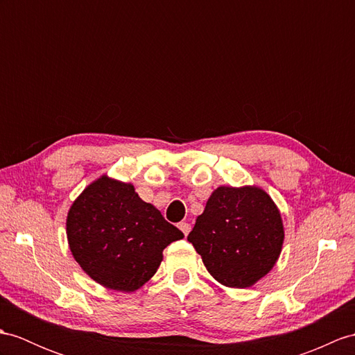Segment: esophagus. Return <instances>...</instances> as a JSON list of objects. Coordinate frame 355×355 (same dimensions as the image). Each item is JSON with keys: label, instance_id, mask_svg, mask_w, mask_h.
<instances>
[{"label": "esophagus", "instance_id": "34e87169", "mask_svg": "<svg viewBox=\"0 0 355 355\" xmlns=\"http://www.w3.org/2000/svg\"><path fill=\"white\" fill-rule=\"evenodd\" d=\"M179 229L182 230V233L187 236L188 233H189V230H191V224L187 223V221H182V223H179Z\"/></svg>", "mask_w": 355, "mask_h": 355}]
</instances>
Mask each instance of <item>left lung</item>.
<instances>
[{"instance_id":"obj_1","label":"left lung","mask_w":355,"mask_h":355,"mask_svg":"<svg viewBox=\"0 0 355 355\" xmlns=\"http://www.w3.org/2000/svg\"><path fill=\"white\" fill-rule=\"evenodd\" d=\"M188 241L207 272L227 288H250L277 263L284 226L271 196L257 185L214 189Z\"/></svg>"}]
</instances>
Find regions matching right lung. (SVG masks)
<instances>
[{
    "instance_id": "1",
    "label": "right lung",
    "mask_w": 355,
    "mask_h": 355,
    "mask_svg": "<svg viewBox=\"0 0 355 355\" xmlns=\"http://www.w3.org/2000/svg\"><path fill=\"white\" fill-rule=\"evenodd\" d=\"M67 244L81 270L101 286L135 292L162 262V252L184 233L143 202L132 184L102 175L69 207Z\"/></svg>"
}]
</instances>
